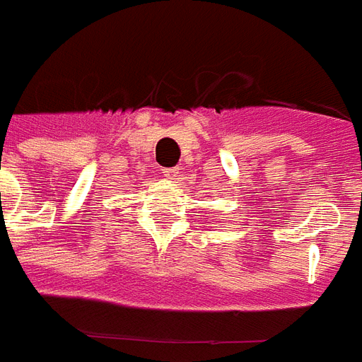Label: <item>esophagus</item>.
Returning <instances> with one entry per match:
<instances>
[{"mask_svg":"<svg viewBox=\"0 0 362 362\" xmlns=\"http://www.w3.org/2000/svg\"><path fill=\"white\" fill-rule=\"evenodd\" d=\"M180 174V168L178 167H167V168H163V176L165 178H168V180H176V176Z\"/></svg>","mask_w":362,"mask_h":362,"instance_id":"1","label":"esophagus"}]
</instances>
